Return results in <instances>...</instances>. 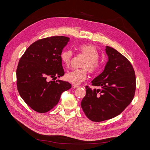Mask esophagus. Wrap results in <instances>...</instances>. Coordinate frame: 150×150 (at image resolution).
I'll use <instances>...</instances> for the list:
<instances>
[{
    "label": "esophagus",
    "mask_w": 150,
    "mask_h": 150,
    "mask_svg": "<svg viewBox=\"0 0 150 150\" xmlns=\"http://www.w3.org/2000/svg\"><path fill=\"white\" fill-rule=\"evenodd\" d=\"M72 87H73V88H77L78 87H79L80 86H79V85H76V84H73L72 85Z\"/></svg>",
    "instance_id": "esophagus-1"
}]
</instances>
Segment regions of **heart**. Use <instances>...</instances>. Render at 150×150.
<instances>
[{"instance_id": "1", "label": "heart", "mask_w": 150, "mask_h": 150, "mask_svg": "<svg viewBox=\"0 0 150 150\" xmlns=\"http://www.w3.org/2000/svg\"><path fill=\"white\" fill-rule=\"evenodd\" d=\"M79 49L82 54L87 57V59L82 63V68L73 69L65 74L66 80L73 83H80L84 81L87 77L88 71L91 73H94L97 72L101 67V63L98 60L99 53L94 45L91 44L81 45L79 46ZM72 57L73 52L70 49L64 50L60 55L62 63L66 67L69 65Z\"/></svg>"}]
</instances>
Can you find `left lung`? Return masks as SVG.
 I'll use <instances>...</instances> for the list:
<instances>
[{
	"instance_id": "8db88e82",
	"label": "left lung",
	"mask_w": 150,
	"mask_h": 150,
	"mask_svg": "<svg viewBox=\"0 0 150 150\" xmlns=\"http://www.w3.org/2000/svg\"><path fill=\"white\" fill-rule=\"evenodd\" d=\"M108 56L103 73L91 81L81 102L85 115L93 122H99L117 117L129 105L134 96L135 76L130 62L117 50L106 46Z\"/></svg>"
}]
</instances>
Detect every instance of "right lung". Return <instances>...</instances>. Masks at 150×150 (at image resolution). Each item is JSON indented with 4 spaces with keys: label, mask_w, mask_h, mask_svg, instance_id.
Wrapping results in <instances>:
<instances>
[{
    "label": "right lung",
    "mask_w": 150,
    "mask_h": 150,
    "mask_svg": "<svg viewBox=\"0 0 150 150\" xmlns=\"http://www.w3.org/2000/svg\"><path fill=\"white\" fill-rule=\"evenodd\" d=\"M69 40L63 36L39 40L21 57L16 70L17 88L21 98L35 111L51 110L62 93L71 87L68 82L55 81L65 74L60 55Z\"/></svg>",
    "instance_id": "add662e5"
}]
</instances>
